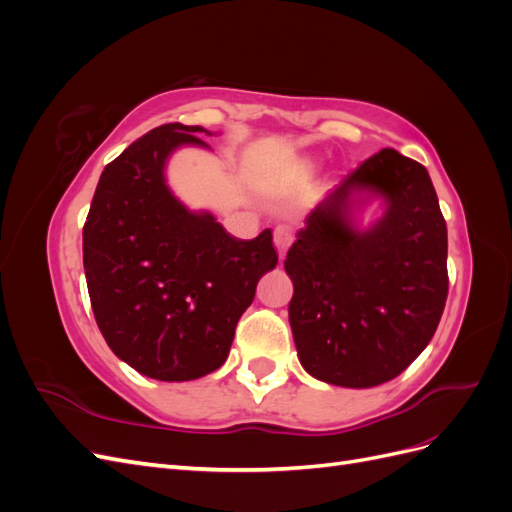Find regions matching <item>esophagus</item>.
<instances>
[{
  "mask_svg": "<svg viewBox=\"0 0 512 512\" xmlns=\"http://www.w3.org/2000/svg\"><path fill=\"white\" fill-rule=\"evenodd\" d=\"M292 239H294L292 228H288V226H277L273 230V243H275V250H277V256H280V260H284Z\"/></svg>",
  "mask_w": 512,
  "mask_h": 512,
  "instance_id": "34e87169",
  "label": "esophagus"
}]
</instances>
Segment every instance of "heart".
Listing matches in <instances>:
<instances>
[{
	"instance_id": "obj_1",
	"label": "heart",
	"mask_w": 512,
	"mask_h": 512,
	"mask_svg": "<svg viewBox=\"0 0 512 512\" xmlns=\"http://www.w3.org/2000/svg\"><path fill=\"white\" fill-rule=\"evenodd\" d=\"M312 173H314V164L307 162V160H301V162L292 166V177L294 179H307Z\"/></svg>"
}]
</instances>
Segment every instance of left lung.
<instances>
[{"label":"left lung","mask_w":512,"mask_h":512,"mask_svg":"<svg viewBox=\"0 0 512 512\" xmlns=\"http://www.w3.org/2000/svg\"><path fill=\"white\" fill-rule=\"evenodd\" d=\"M383 200L361 227L358 211ZM446 222L427 168L382 149L307 215L286 254L288 320L309 376L369 389L431 342L448 294Z\"/></svg>","instance_id":"left-lung-1"}]
</instances>
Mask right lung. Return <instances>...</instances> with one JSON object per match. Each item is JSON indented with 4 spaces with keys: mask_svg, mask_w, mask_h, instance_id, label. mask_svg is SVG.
<instances>
[{
    "mask_svg": "<svg viewBox=\"0 0 512 512\" xmlns=\"http://www.w3.org/2000/svg\"><path fill=\"white\" fill-rule=\"evenodd\" d=\"M200 126L164 123L134 141L98 181L83 228V267L98 327L123 363L164 382L203 378L230 352L256 284L275 269L271 230L230 237L166 183L181 147L209 149Z\"/></svg>",
    "mask_w": 512,
    "mask_h": 512,
    "instance_id": "right-lung-1",
    "label": "right lung"
}]
</instances>
